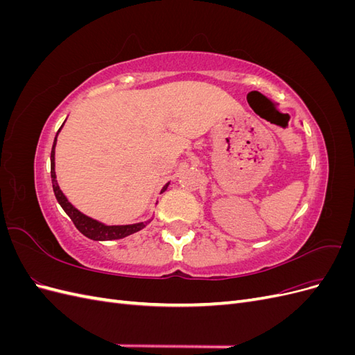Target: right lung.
Instances as JSON below:
<instances>
[{"mask_svg": "<svg viewBox=\"0 0 355 355\" xmlns=\"http://www.w3.org/2000/svg\"><path fill=\"white\" fill-rule=\"evenodd\" d=\"M65 124V123H63ZM62 124V127H63ZM60 127V128H62ZM59 128V132H60ZM59 132L56 133V137H55V142H53V148H51V155H50V164H51V184H53V191H55V196H56V200L60 204V207L65 210V213L68 214V216L71 218V220L73 222L75 227H77V230L85 235V237L90 239V240H94V241H110V240H120V239H124L127 237V235H132L137 231L144 230L146 225L153 220L148 219L145 222H137V223H130V225H106L101 220H96L90 216H87V214L81 213L77 207H73L72 204L69 202V200L67 198V196L63 194L59 184H58V179H56V163H55V149H56V142H58V136H59ZM170 184V182H168ZM168 184H166L163 187V189H161V192H164L168 187Z\"/></svg>", "mask_w": 355, "mask_h": 355, "instance_id": "obj_1", "label": "right lung"}]
</instances>
